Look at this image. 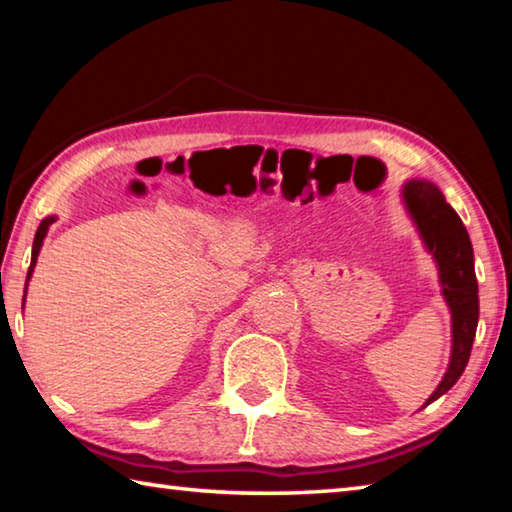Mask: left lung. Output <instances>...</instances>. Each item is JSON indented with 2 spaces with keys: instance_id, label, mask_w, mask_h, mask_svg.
<instances>
[{
  "instance_id": "1",
  "label": "left lung",
  "mask_w": 512,
  "mask_h": 512,
  "mask_svg": "<svg viewBox=\"0 0 512 512\" xmlns=\"http://www.w3.org/2000/svg\"><path fill=\"white\" fill-rule=\"evenodd\" d=\"M406 212L418 230L427 253L438 266V282L452 314V354L447 372L424 406L452 388L470 361L479 325V284L474 273V250L461 216L429 180H409L402 187Z\"/></svg>"
}]
</instances>
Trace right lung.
I'll list each match as a JSON object with an SVG mask.
<instances>
[{"label": "right lung", "mask_w": 512, "mask_h": 512, "mask_svg": "<svg viewBox=\"0 0 512 512\" xmlns=\"http://www.w3.org/2000/svg\"><path fill=\"white\" fill-rule=\"evenodd\" d=\"M54 221H56V216H47V219H42V223L38 225L36 239H33V250H31V266H29V273H27V287H29V280H31V275H33V268H36V262H38L42 241H45L47 232H49V225L54 223ZM24 298H27V291H24ZM24 298H22V307H24Z\"/></svg>", "instance_id": "1"}]
</instances>
